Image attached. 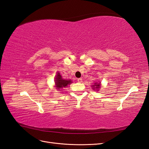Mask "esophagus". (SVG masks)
Instances as JSON below:
<instances>
[{
    "label": "esophagus",
    "instance_id": "34e87169",
    "mask_svg": "<svg viewBox=\"0 0 149 149\" xmlns=\"http://www.w3.org/2000/svg\"><path fill=\"white\" fill-rule=\"evenodd\" d=\"M77 81H78V83H82V81H83V79H82L81 78H78V79H77Z\"/></svg>",
    "mask_w": 149,
    "mask_h": 149
}]
</instances>
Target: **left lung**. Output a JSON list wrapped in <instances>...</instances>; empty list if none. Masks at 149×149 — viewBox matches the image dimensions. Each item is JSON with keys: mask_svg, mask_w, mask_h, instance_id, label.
Returning a JSON list of instances; mask_svg holds the SVG:
<instances>
[{"mask_svg": "<svg viewBox=\"0 0 149 149\" xmlns=\"http://www.w3.org/2000/svg\"><path fill=\"white\" fill-rule=\"evenodd\" d=\"M93 88L94 89H96V91H99V89H100V87H101V84L100 83H94V85H93Z\"/></svg>", "mask_w": 149, "mask_h": 149, "instance_id": "8db88e82", "label": "left lung"}]
</instances>
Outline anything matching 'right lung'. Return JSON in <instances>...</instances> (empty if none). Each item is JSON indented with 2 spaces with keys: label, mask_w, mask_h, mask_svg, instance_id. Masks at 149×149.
Listing matches in <instances>:
<instances>
[{
  "label": "right lung",
  "mask_w": 149,
  "mask_h": 149,
  "mask_svg": "<svg viewBox=\"0 0 149 149\" xmlns=\"http://www.w3.org/2000/svg\"><path fill=\"white\" fill-rule=\"evenodd\" d=\"M55 86H56V89L60 90V89L65 88L68 85L72 83V81L71 79H63L60 73H58V72L55 76Z\"/></svg>",
  "instance_id": "obj_1"
}]
</instances>
